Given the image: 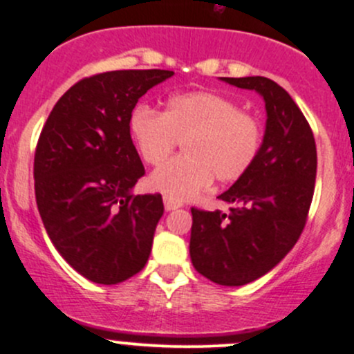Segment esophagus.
<instances>
[{
	"label": "esophagus",
	"mask_w": 354,
	"mask_h": 354,
	"mask_svg": "<svg viewBox=\"0 0 354 354\" xmlns=\"http://www.w3.org/2000/svg\"><path fill=\"white\" fill-rule=\"evenodd\" d=\"M162 200H164V209H166V210H174V209H178V207L183 205L180 200L171 198V197H167V195H164Z\"/></svg>",
	"instance_id": "esophagus-1"
}]
</instances>
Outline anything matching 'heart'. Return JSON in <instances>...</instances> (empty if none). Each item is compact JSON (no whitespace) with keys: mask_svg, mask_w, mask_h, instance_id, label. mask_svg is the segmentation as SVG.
Wrapping results in <instances>:
<instances>
[{"mask_svg":"<svg viewBox=\"0 0 354 354\" xmlns=\"http://www.w3.org/2000/svg\"><path fill=\"white\" fill-rule=\"evenodd\" d=\"M130 133L142 160L160 166L181 142L183 156L164 164L151 185L167 197L183 200L217 183H234L259 159L263 124L227 95L209 91L185 92L167 99L162 113L137 106Z\"/></svg>","mask_w":354,"mask_h":354,"instance_id":"1","label":"heart"}]
</instances>
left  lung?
I'll return each instance as SVG.
<instances>
[{
    "instance_id": "left-lung-1",
    "label": "left lung",
    "mask_w": 354,
    "mask_h": 354,
    "mask_svg": "<svg viewBox=\"0 0 354 354\" xmlns=\"http://www.w3.org/2000/svg\"><path fill=\"white\" fill-rule=\"evenodd\" d=\"M257 91L267 127L259 159L219 200L230 210L192 207L195 270L223 286H243L277 266L303 233L317 176L313 131L291 95L266 77L223 78Z\"/></svg>"
}]
</instances>
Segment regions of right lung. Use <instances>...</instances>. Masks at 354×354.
I'll return each mask as SVG.
<instances>
[{
  "label": "right lung",
  "mask_w": 354,
  "mask_h": 354,
  "mask_svg": "<svg viewBox=\"0 0 354 354\" xmlns=\"http://www.w3.org/2000/svg\"><path fill=\"white\" fill-rule=\"evenodd\" d=\"M173 75L116 70L85 77L42 127L34 156L39 214L59 255L92 283H123L151 255L162 197L130 194L145 169L128 123L138 99Z\"/></svg>",
  "instance_id": "obj_1"
}]
</instances>
